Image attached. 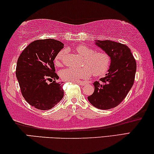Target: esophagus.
<instances>
[{
	"label": "esophagus",
	"mask_w": 154,
	"mask_h": 154,
	"mask_svg": "<svg viewBox=\"0 0 154 154\" xmlns=\"http://www.w3.org/2000/svg\"><path fill=\"white\" fill-rule=\"evenodd\" d=\"M76 83H77L78 85H80V86H85V85H87V83L86 82H77Z\"/></svg>",
	"instance_id": "obj_1"
}]
</instances>
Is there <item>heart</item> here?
I'll return each instance as SVG.
<instances>
[{"mask_svg":"<svg viewBox=\"0 0 154 154\" xmlns=\"http://www.w3.org/2000/svg\"><path fill=\"white\" fill-rule=\"evenodd\" d=\"M75 51L84 58L81 68H66L60 71V78L66 81L78 82L82 79H87L93 75L101 76L108 72L111 65V57L104 51L95 52L86 46H79ZM65 51L61 50L57 54L54 63L61 66L63 63Z\"/></svg>","mask_w":154,"mask_h":154,"instance_id":"heart-1","label":"heart"}]
</instances>
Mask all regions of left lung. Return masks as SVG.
<instances>
[{"label": "left lung", "mask_w": 154, "mask_h": 154, "mask_svg": "<svg viewBox=\"0 0 154 154\" xmlns=\"http://www.w3.org/2000/svg\"><path fill=\"white\" fill-rule=\"evenodd\" d=\"M111 57L108 73L94 82L95 91L88 100L94 106L108 110L117 106L126 97L133 86L137 63L126 45L109 40L95 43Z\"/></svg>", "instance_id": "left-lung-1"}]
</instances>
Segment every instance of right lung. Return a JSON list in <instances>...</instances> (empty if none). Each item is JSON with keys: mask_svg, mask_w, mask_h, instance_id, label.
I'll list each match as a JSON object with an SVG mask.
<instances>
[{"mask_svg": "<svg viewBox=\"0 0 154 154\" xmlns=\"http://www.w3.org/2000/svg\"><path fill=\"white\" fill-rule=\"evenodd\" d=\"M64 44L53 39L32 42L17 59L16 74L22 96L39 110L53 108L64 95L62 82H57L53 60ZM54 81H52V80ZM48 81L53 82L47 84Z\"/></svg>", "mask_w": 154, "mask_h": 154, "instance_id": "add662e5", "label": "right lung"}]
</instances>
